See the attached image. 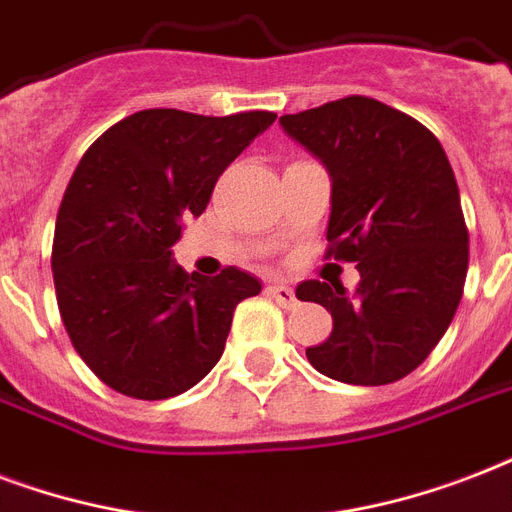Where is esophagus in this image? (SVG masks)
Here are the masks:
<instances>
[{
	"instance_id": "34e87169",
	"label": "esophagus",
	"mask_w": 512,
	"mask_h": 512,
	"mask_svg": "<svg viewBox=\"0 0 512 512\" xmlns=\"http://www.w3.org/2000/svg\"><path fill=\"white\" fill-rule=\"evenodd\" d=\"M267 293L280 304V307H285V310H293V307L299 304L296 293H293V288H288V285H269Z\"/></svg>"
}]
</instances>
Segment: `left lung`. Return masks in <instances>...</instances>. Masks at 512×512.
<instances>
[{"mask_svg":"<svg viewBox=\"0 0 512 512\" xmlns=\"http://www.w3.org/2000/svg\"><path fill=\"white\" fill-rule=\"evenodd\" d=\"M280 125L331 176L326 256L360 272L352 293L320 280L296 288L334 318L307 360L344 384L398 382L441 342L465 288L467 227L449 157L425 125L366 95Z\"/></svg>","mask_w":512,"mask_h":512,"instance_id":"1","label":"left lung"}]
</instances>
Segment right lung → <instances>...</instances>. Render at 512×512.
<instances>
[{"instance_id":"add662e5","label":"right lung","mask_w":512,"mask_h":512,"mask_svg":"<svg viewBox=\"0 0 512 512\" xmlns=\"http://www.w3.org/2000/svg\"><path fill=\"white\" fill-rule=\"evenodd\" d=\"M275 120L146 109L79 160L55 221V296L74 350L112 390L173 398L219 363L235 307L261 283L237 267L189 275L173 245L184 219L208 208L221 173Z\"/></svg>"}]
</instances>
